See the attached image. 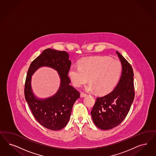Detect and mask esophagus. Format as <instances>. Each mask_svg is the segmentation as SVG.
Segmentation results:
<instances>
[{
    "mask_svg": "<svg viewBox=\"0 0 156 156\" xmlns=\"http://www.w3.org/2000/svg\"><path fill=\"white\" fill-rule=\"evenodd\" d=\"M87 96V95L86 94H84V92H81L80 94L81 98H84V97H86Z\"/></svg>",
    "mask_w": 156,
    "mask_h": 156,
    "instance_id": "obj_1",
    "label": "esophagus"
}]
</instances>
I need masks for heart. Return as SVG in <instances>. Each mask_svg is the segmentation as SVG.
<instances>
[{
    "mask_svg": "<svg viewBox=\"0 0 156 156\" xmlns=\"http://www.w3.org/2000/svg\"><path fill=\"white\" fill-rule=\"evenodd\" d=\"M121 72V63L106 56L87 57L79 61L78 66H72L68 77L72 84L80 87L87 81L90 83L85 90L106 94L112 90L119 80Z\"/></svg>",
    "mask_w": 156,
    "mask_h": 156,
    "instance_id": "heart-1",
    "label": "heart"
}]
</instances>
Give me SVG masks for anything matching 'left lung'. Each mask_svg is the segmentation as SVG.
I'll return each mask as SVG.
<instances>
[{"mask_svg":"<svg viewBox=\"0 0 156 156\" xmlns=\"http://www.w3.org/2000/svg\"><path fill=\"white\" fill-rule=\"evenodd\" d=\"M116 53L122 66L120 80L110 94L96 98L91 111L95 125L105 130L119 125L125 119L135 96L133 68L118 51H116Z\"/></svg>","mask_w":156,"mask_h":156,"instance_id":"8db88e82","label":"left lung"}]
</instances>
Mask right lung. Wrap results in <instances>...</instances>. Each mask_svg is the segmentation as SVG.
Segmentation results:
<instances>
[{"instance_id": "obj_1", "label": "right lung", "mask_w": 156, "mask_h": 156, "mask_svg": "<svg viewBox=\"0 0 156 156\" xmlns=\"http://www.w3.org/2000/svg\"><path fill=\"white\" fill-rule=\"evenodd\" d=\"M65 51L46 49L30 64L26 79L25 96L35 119L42 126L51 130L64 128L69 121L72 107L80 98V93L69 85L68 76L71 61ZM42 66L51 67L58 71L61 78L59 90L53 96L39 99L34 94L31 86V76Z\"/></svg>"}]
</instances>
